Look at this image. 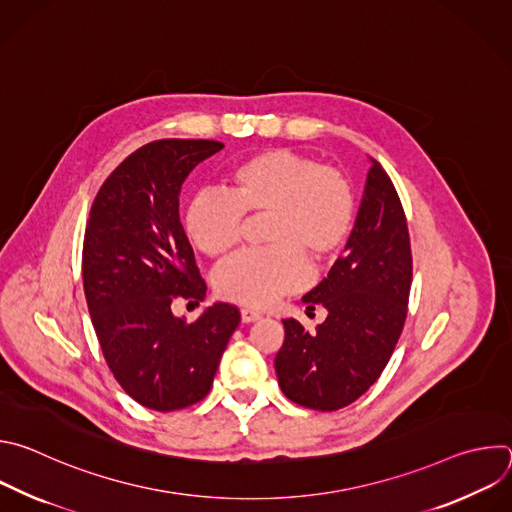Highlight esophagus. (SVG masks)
<instances>
[{
	"label": "esophagus",
	"mask_w": 512,
	"mask_h": 512,
	"mask_svg": "<svg viewBox=\"0 0 512 512\" xmlns=\"http://www.w3.org/2000/svg\"><path fill=\"white\" fill-rule=\"evenodd\" d=\"M259 318H261V314L255 312V310H249V308H243V310H241V322H243V324H251V322H255V320H259Z\"/></svg>",
	"instance_id": "obj_1"
}]
</instances>
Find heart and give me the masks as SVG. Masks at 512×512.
Segmentation results:
<instances>
[{
    "label": "heart",
    "mask_w": 512,
    "mask_h": 512,
    "mask_svg": "<svg viewBox=\"0 0 512 512\" xmlns=\"http://www.w3.org/2000/svg\"><path fill=\"white\" fill-rule=\"evenodd\" d=\"M225 192H198L184 208L188 241L225 259L241 243L245 218H261L263 245L218 267L216 294L263 308L308 279V262L332 263L352 229L354 194L346 176L291 150H265L237 162Z\"/></svg>",
    "instance_id": "1"
}]
</instances>
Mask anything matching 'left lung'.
Here are the masks:
<instances>
[{"label": "left lung", "instance_id": "left-lung-1", "mask_svg": "<svg viewBox=\"0 0 512 512\" xmlns=\"http://www.w3.org/2000/svg\"><path fill=\"white\" fill-rule=\"evenodd\" d=\"M369 160L346 255L302 298L308 310L324 306L326 320L314 332L281 320L277 383L289 401L316 411L342 409L371 389L407 316L413 267L405 212L387 172Z\"/></svg>", "mask_w": 512, "mask_h": 512}]
</instances>
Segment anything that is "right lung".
<instances>
[{
	"instance_id": "obj_1",
	"label": "right lung",
	"mask_w": 512,
	"mask_h": 512,
	"mask_svg": "<svg viewBox=\"0 0 512 512\" xmlns=\"http://www.w3.org/2000/svg\"><path fill=\"white\" fill-rule=\"evenodd\" d=\"M225 145L160 139L125 158L101 186L85 231L83 281L105 360L123 391L154 411L204 399L241 322L235 306L214 302L188 324L176 298L206 296L180 223L188 174Z\"/></svg>"
}]
</instances>
